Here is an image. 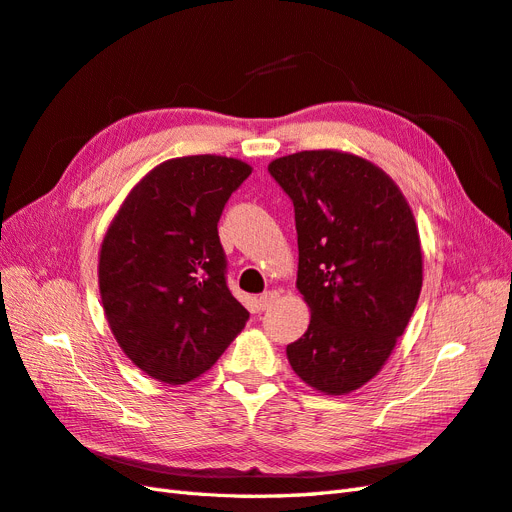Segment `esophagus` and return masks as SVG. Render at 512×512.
<instances>
[{"instance_id": "1", "label": "esophagus", "mask_w": 512, "mask_h": 512, "mask_svg": "<svg viewBox=\"0 0 512 512\" xmlns=\"http://www.w3.org/2000/svg\"><path fill=\"white\" fill-rule=\"evenodd\" d=\"M259 309L261 311H266V309H270V306L272 304H276V302H279V294H276V291H266V294H261L259 296Z\"/></svg>"}]
</instances>
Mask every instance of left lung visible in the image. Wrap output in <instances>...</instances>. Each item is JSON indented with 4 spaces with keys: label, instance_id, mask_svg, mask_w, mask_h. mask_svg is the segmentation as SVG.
I'll return each mask as SVG.
<instances>
[{
    "label": "left lung",
    "instance_id": "1",
    "mask_svg": "<svg viewBox=\"0 0 512 512\" xmlns=\"http://www.w3.org/2000/svg\"><path fill=\"white\" fill-rule=\"evenodd\" d=\"M268 171L294 201L296 287L311 309L289 364L319 392H354L382 371L416 309V218L390 175L356 154L304 150Z\"/></svg>",
    "mask_w": 512,
    "mask_h": 512
}]
</instances>
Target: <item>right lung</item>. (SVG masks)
<instances>
[{
	"mask_svg": "<svg viewBox=\"0 0 512 512\" xmlns=\"http://www.w3.org/2000/svg\"><path fill=\"white\" fill-rule=\"evenodd\" d=\"M251 171L216 154L169 158L135 184L102 238L98 289L109 328L158 382L201 377L246 324L225 281L218 218Z\"/></svg>",
	"mask_w": 512,
	"mask_h": 512,
	"instance_id": "1",
	"label": "right lung"
}]
</instances>
